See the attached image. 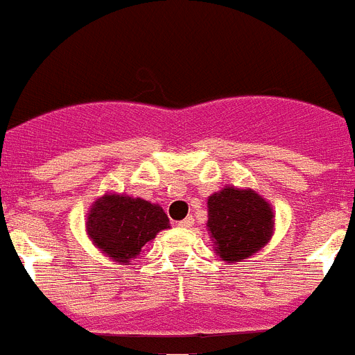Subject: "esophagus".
Instances as JSON below:
<instances>
[{
	"mask_svg": "<svg viewBox=\"0 0 355 355\" xmlns=\"http://www.w3.org/2000/svg\"><path fill=\"white\" fill-rule=\"evenodd\" d=\"M193 223H195V220H193L191 216H187V218L180 220V222H178V225H180V227H184V229H187V227H191Z\"/></svg>",
	"mask_w": 355,
	"mask_h": 355,
	"instance_id": "34e87169",
	"label": "esophagus"
}]
</instances>
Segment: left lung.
Segmentation results:
<instances>
[{
  "instance_id": "left-lung-1",
  "label": "left lung",
  "mask_w": 355,
  "mask_h": 355,
  "mask_svg": "<svg viewBox=\"0 0 355 355\" xmlns=\"http://www.w3.org/2000/svg\"><path fill=\"white\" fill-rule=\"evenodd\" d=\"M207 229L220 258L236 263L269 242L274 214L269 202L256 191L227 186L207 198Z\"/></svg>"
}]
</instances>
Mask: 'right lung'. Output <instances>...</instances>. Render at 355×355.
I'll list each match as a JSON object with an SVG mask.
<instances>
[{
  "mask_svg": "<svg viewBox=\"0 0 355 355\" xmlns=\"http://www.w3.org/2000/svg\"><path fill=\"white\" fill-rule=\"evenodd\" d=\"M168 227V214L160 205L115 193L97 198L86 220L94 245L113 261L126 265L141 254L142 247L157 233Z\"/></svg>",
  "mask_w": 355,
  "mask_h": 355,
  "instance_id": "1",
  "label": "right lung"
}]
</instances>
